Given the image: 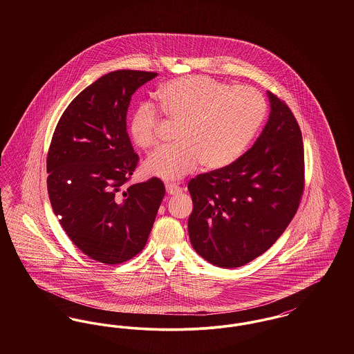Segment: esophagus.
<instances>
[{
    "label": "esophagus",
    "mask_w": 354,
    "mask_h": 354,
    "mask_svg": "<svg viewBox=\"0 0 354 354\" xmlns=\"http://www.w3.org/2000/svg\"><path fill=\"white\" fill-rule=\"evenodd\" d=\"M166 191L169 195H176V194H180L182 192V188L175 183H167L166 185Z\"/></svg>",
    "instance_id": "esophagus-1"
}]
</instances>
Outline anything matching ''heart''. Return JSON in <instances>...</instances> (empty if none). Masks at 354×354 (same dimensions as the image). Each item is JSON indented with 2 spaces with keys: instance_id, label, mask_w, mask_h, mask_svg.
Instances as JSON below:
<instances>
[{
  "instance_id": "obj_1",
  "label": "heart",
  "mask_w": 354,
  "mask_h": 354,
  "mask_svg": "<svg viewBox=\"0 0 354 354\" xmlns=\"http://www.w3.org/2000/svg\"><path fill=\"white\" fill-rule=\"evenodd\" d=\"M163 114L179 123L178 143L160 147L145 162V171L175 180L201 163L207 169H224L237 160L251 143L267 115V102L253 87L224 84L205 75H185L159 90ZM162 113L142 103L130 120L136 146L158 145Z\"/></svg>"
}]
</instances>
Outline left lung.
<instances>
[{"label": "left lung", "instance_id": "1", "mask_svg": "<svg viewBox=\"0 0 354 354\" xmlns=\"http://www.w3.org/2000/svg\"><path fill=\"white\" fill-rule=\"evenodd\" d=\"M268 97L270 119L252 147L232 165L188 183L192 247L216 267L237 268L268 251L301 202V130L286 102L270 91Z\"/></svg>", "mask_w": 354, "mask_h": 354}]
</instances>
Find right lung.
<instances>
[{
    "label": "right lung",
    "instance_id": "obj_1",
    "mask_svg": "<svg viewBox=\"0 0 354 354\" xmlns=\"http://www.w3.org/2000/svg\"><path fill=\"white\" fill-rule=\"evenodd\" d=\"M158 74L111 71L87 86L61 115L46 159L53 211L70 240L103 264L140 252L165 196L151 178L129 185L138 166L126 129L135 90Z\"/></svg>",
    "mask_w": 354,
    "mask_h": 354
}]
</instances>
